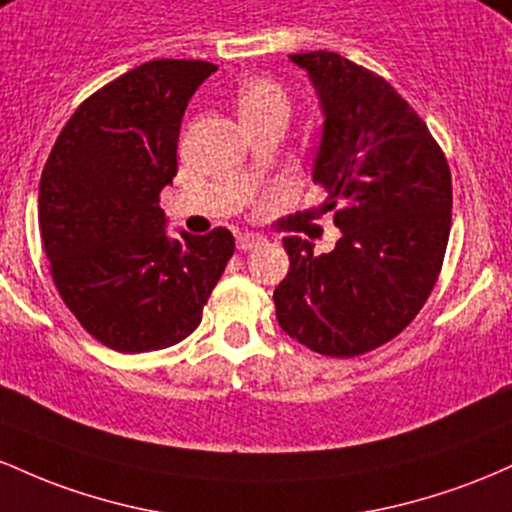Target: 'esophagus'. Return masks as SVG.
I'll list each match as a JSON object with an SVG mask.
<instances>
[{
  "instance_id": "1",
  "label": "esophagus",
  "mask_w": 512,
  "mask_h": 512,
  "mask_svg": "<svg viewBox=\"0 0 512 512\" xmlns=\"http://www.w3.org/2000/svg\"><path fill=\"white\" fill-rule=\"evenodd\" d=\"M263 239L261 234H251V232H246V234H239L237 237V249L239 251H251V249H256L258 244H263Z\"/></svg>"
}]
</instances>
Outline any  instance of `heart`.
<instances>
[{
    "label": "heart",
    "instance_id": "1",
    "mask_svg": "<svg viewBox=\"0 0 512 512\" xmlns=\"http://www.w3.org/2000/svg\"><path fill=\"white\" fill-rule=\"evenodd\" d=\"M239 116L263 118V116H290V96L273 79H249L241 84L237 94Z\"/></svg>",
    "mask_w": 512,
    "mask_h": 512
}]
</instances>
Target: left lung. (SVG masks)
Listing matches in <instances>:
<instances>
[{
  "label": "left lung",
  "instance_id": "1",
  "mask_svg": "<svg viewBox=\"0 0 512 512\" xmlns=\"http://www.w3.org/2000/svg\"><path fill=\"white\" fill-rule=\"evenodd\" d=\"M307 70L324 128L312 179L338 205L329 254L285 237L290 271L275 287L287 336L355 358L399 336L438 280L452 225V176L428 125L380 74L343 55H290Z\"/></svg>",
  "mask_w": 512,
  "mask_h": 512
}]
</instances>
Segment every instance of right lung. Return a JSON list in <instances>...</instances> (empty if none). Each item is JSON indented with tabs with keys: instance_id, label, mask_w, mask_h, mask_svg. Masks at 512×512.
I'll return each mask as SVG.
<instances>
[{
	"instance_id": "1",
	"label": "right lung",
	"mask_w": 512,
	"mask_h": 512,
	"mask_svg": "<svg viewBox=\"0 0 512 512\" xmlns=\"http://www.w3.org/2000/svg\"><path fill=\"white\" fill-rule=\"evenodd\" d=\"M215 70L203 60H152L113 79L67 120L40 176V239L57 292L118 353L191 336L234 254L225 227L169 239L159 208L179 166L183 111Z\"/></svg>"
}]
</instances>
